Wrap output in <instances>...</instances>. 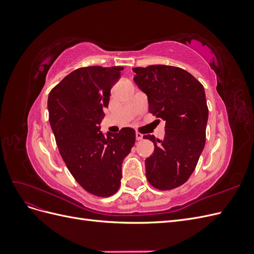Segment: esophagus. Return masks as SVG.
<instances>
[{"label": "esophagus", "mask_w": 254, "mask_h": 254, "mask_svg": "<svg viewBox=\"0 0 254 254\" xmlns=\"http://www.w3.org/2000/svg\"><path fill=\"white\" fill-rule=\"evenodd\" d=\"M135 137H136L137 141H140V140L143 139V134L140 133V132H136V133H135Z\"/></svg>", "instance_id": "34e87169"}]
</instances>
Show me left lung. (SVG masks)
<instances>
[{"label":"left lung","instance_id":"1","mask_svg":"<svg viewBox=\"0 0 254 254\" xmlns=\"http://www.w3.org/2000/svg\"><path fill=\"white\" fill-rule=\"evenodd\" d=\"M133 80L147 95L149 112L165 121L163 140L147 134L155 150L145 160L153 188L173 190L187 182L204 148L209 109L202 84L183 68L155 64L133 67Z\"/></svg>","mask_w":254,"mask_h":254}]
</instances>
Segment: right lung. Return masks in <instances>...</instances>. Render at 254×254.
<instances>
[{
    "label": "right lung",
    "mask_w": 254,
    "mask_h": 254,
    "mask_svg": "<svg viewBox=\"0 0 254 254\" xmlns=\"http://www.w3.org/2000/svg\"><path fill=\"white\" fill-rule=\"evenodd\" d=\"M123 68H77L53 88L48 98L50 124L67 170L81 188L98 197L117 193L123 160L135 142L132 128L104 135L99 126Z\"/></svg>",
    "instance_id": "obj_1"
}]
</instances>
